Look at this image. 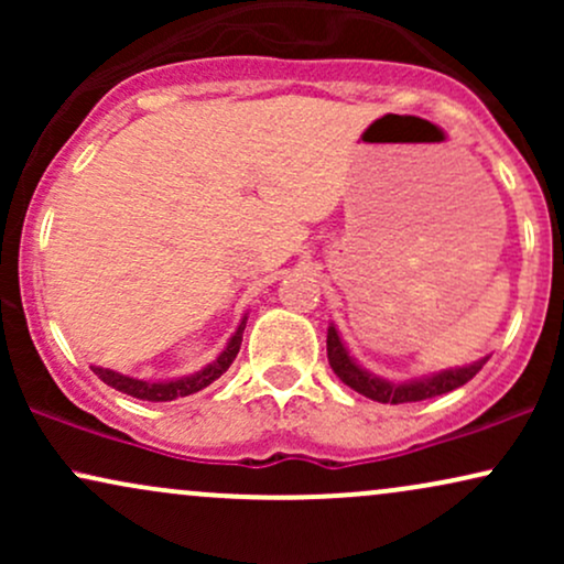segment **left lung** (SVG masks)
Here are the masks:
<instances>
[{
	"label": "left lung",
	"mask_w": 564,
	"mask_h": 564,
	"mask_svg": "<svg viewBox=\"0 0 564 564\" xmlns=\"http://www.w3.org/2000/svg\"><path fill=\"white\" fill-rule=\"evenodd\" d=\"M326 349H328V366L334 368V373L339 377L349 390L366 394V398L377 400V403H390V405H400V403H419V400H430L437 398V394L453 392L458 390L462 384L475 377L477 371L485 366V360H477V364L464 366V368H451V371L435 373L430 379H416V381H405V384H392V381H384L373 373H368L349 358V352L341 345L339 334H336L334 326H328V336H326Z\"/></svg>",
	"instance_id": "8db88e82"
}]
</instances>
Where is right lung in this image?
<instances>
[{
  "label": "right lung",
  "mask_w": 564,
  "mask_h": 564,
  "mask_svg": "<svg viewBox=\"0 0 564 564\" xmlns=\"http://www.w3.org/2000/svg\"><path fill=\"white\" fill-rule=\"evenodd\" d=\"M243 328H246V318L241 321V326H238V332L230 336L228 347L219 352V358L215 364H209L204 368V371L193 373V377H185V379H174V381H142V379H132V377H124V373H116V371H108V368H97L93 366V371L106 381L108 387H113V390L124 392V394H132V398H140V400H151V403H166V400H177V398H187V394L204 390V387H209L212 381L223 377L225 371H228L232 360H236L238 349H241V341H243Z\"/></svg>",
  "instance_id": "add662e5"
}]
</instances>
